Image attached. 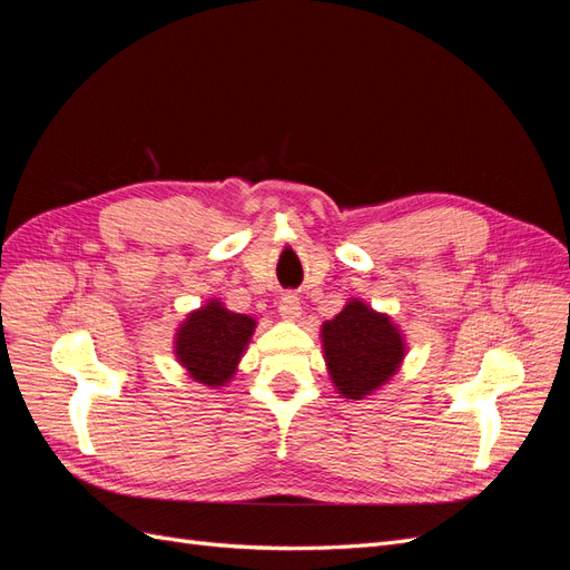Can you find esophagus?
Segmentation results:
<instances>
[{"mask_svg":"<svg viewBox=\"0 0 570 570\" xmlns=\"http://www.w3.org/2000/svg\"><path fill=\"white\" fill-rule=\"evenodd\" d=\"M281 316L285 318H297L299 312H302V302L299 297L295 295V292H285V295L281 297Z\"/></svg>","mask_w":570,"mask_h":570,"instance_id":"obj_1","label":"esophagus"}]
</instances>
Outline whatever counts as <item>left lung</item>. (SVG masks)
Returning a JSON list of instances; mask_svg holds the SVG:
<instances>
[{"instance_id": "left-lung-1", "label": "left lung", "mask_w": 570, "mask_h": 570, "mask_svg": "<svg viewBox=\"0 0 570 570\" xmlns=\"http://www.w3.org/2000/svg\"><path fill=\"white\" fill-rule=\"evenodd\" d=\"M323 347L335 387L350 400L381 387L404 356L402 335L392 321L364 302H350L323 325Z\"/></svg>"}]
</instances>
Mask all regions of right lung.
<instances>
[{"label":"right lung","mask_w":570,"mask_h":570,"mask_svg":"<svg viewBox=\"0 0 570 570\" xmlns=\"http://www.w3.org/2000/svg\"><path fill=\"white\" fill-rule=\"evenodd\" d=\"M252 333L254 318L226 312L218 302H212L183 323L176 354L195 381L216 387L235 373Z\"/></svg>","instance_id":"obj_1"}]
</instances>
